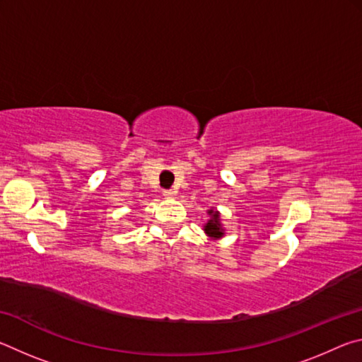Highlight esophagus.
I'll list each match as a JSON object with an SVG mask.
<instances>
[{
    "label": "esophagus",
    "mask_w": 362,
    "mask_h": 362,
    "mask_svg": "<svg viewBox=\"0 0 362 362\" xmlns=\"http://www.w3.org/2000/svg\"><path fill=\"white\" fill-rule=\"evenodd\" d=\"M163 194L166 196V198H173V196H174V192H173V189H164Z\"/></svg>",
    "instance_id": "esophagus-1"
}]
</instances>
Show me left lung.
<instances>
[{"label":"left lung","mask_w":362,"mask_h":362,"mask_svg":"<svg viewBox=\"0 0 362 362\" xmlns=\"http://www.w3.org/2000/svg\"><path fill=\"white\" fill-rule=\"evenodd\" d=\"M209 216L212 217L209 222L206 223L204 226V231L207 233L209 236H214V238H220L223 235L222 233V228H220V223H218V212H214V211H209Z\"/></svg>","instance_id":"1"}]
</instances>
